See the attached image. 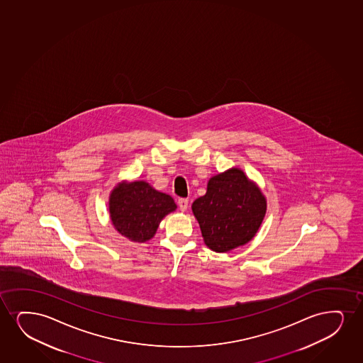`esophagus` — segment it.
I'll list each match as a JSON object with an SVG mask.
<instances>
[{
  "instance_id": "obj_1",
  "label": "esophagus",
  "mask_w": 363,
  "mask_h": 363,
  "mask_svg": "<svg viewBox=\"0 0 363 363\" xmlns=\"http://www.w3.org/2000/svg\"><path fill=\"white\" fill-rule=\"evenodd\" d=\"M178 206H179L180 211H186L189 206L188 200H186V199H179V200H178Z\"/></svg>"
}]
</instances>
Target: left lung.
<instances>
[{
    "instance_id": "obj_1",
    "label": "left lung",
    "mask_w": 363,
    "mask_h": 363,
    "mask_svg": "<svg viewBox=\"0 0 363 363\" xmlns=\"http://www.w3.org/2000/svg\"><path fill=\"white\" fill-rule=\"evenodd\" d=\"M191 208L207 247L225 252L254 238L267 213V199L243 170L232 168L212 177Z\"/></svg>"
}]
</instances>
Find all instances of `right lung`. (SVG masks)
Listing matches in <instances>:
<instances>
[{"instance_id": "add662e5", "label": "right lung", "mask_w": 363, "mask_h": 363, "mask_svg": "<svg viewBox=\"0 0 363 363\" xmlns=\"http://www.w3.org/2000/svg\"><path fill=\"white\" fill-rule=\"evenodd\" d=\"M175 208L172 196L157 191L143 180L118 184L109 198V212L115 230L138 243L150 240L161 220Z\"/></svg>"}]
</instances>
